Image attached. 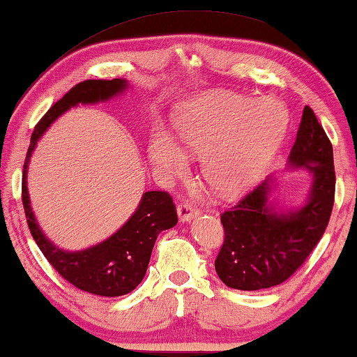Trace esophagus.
<instances>
[{"mask_svg":"<svg viewBox=\"0 0 357 357\" xmlns=\"http://www.w3.org/2000/svg\"><path fill=\"white\" fill-rule=\"evenodd\" d=\"M177 214H178L180 221H182V222H190V221H192V219H195V218L198 216L199 211L193 206V203L185 202V203H180L178 206H177Z\"/></svg>","mask_w":357,"mask_h":357,"instance_id":"esophagus-1","label":"esophagus"}]
</instances>
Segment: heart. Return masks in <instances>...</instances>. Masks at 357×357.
<instances>
[{
  "label": "heart",
  "mask_w": 357,
  "mask_h": 357,
  "mask_svg": "<svg viewBox=\"0 0 357 357\" xmlns=\"http://www.w3.org/2000/svg\"><path fill=\"white\" fill-rule=\"evenodd\" d=\"M286 128L287 115L280 102L218 94L180 115L177 138L185 151L203 154L204 180L219 195L229 197L250 188L261 177ZM183 150L169 135L158 133L151 139L149 158L165 177H180L188 169V155Z\"/></svg>",
  "instance_id": "b5f03b06"
}]
</instances>
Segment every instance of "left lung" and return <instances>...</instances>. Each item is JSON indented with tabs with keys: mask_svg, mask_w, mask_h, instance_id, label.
Here are the masks:
<instances>
[{
	"mask_svg": "<svg viewBox=\"0 0 357 357\" xmlns=\"http://www.w3.org/2000/svg\"><path fill=\"white\" fill-rule=\"evenodd\" d=\"M287 167L310 174V187L301 206L286 208L273 193L278 178L266 180L221 214L224 243L214 261L224 284L260 291L294 275L328 226L335 202L333 148L314 110L304 107Z\"/></svg>",
	"mask_w": 357,
	"mask_h": 357,
	"instance_id": "left-lung-1",
	"label": "left lung"
}]
</instances>
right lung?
Here are the masks:
<instances>
[{"instance_id": "right-lung-1", "label": "right lung", "mask_w": 357, "mask_h": 357, "mask_svg": "<svg viewBox=\"0 0 357 357\" xmlns=\"http://www.w3.org/2000/svg\"><path fill=\"white\" fill-rule=\"evenodd\" d=\"M130 87L126 79H87L66 92L42 116L31 136L22 170V204L33 241L37 242L50 265L77 289L96 296H125L143 281L148 270L151 252L158 236L177 224V211L167 192H146L128 221L115 234L96 245L70 252L55 245L38 226L32 211L27 190V169L37 141L50 128L53 121L71 107L99 104L123 94Z\"/></svg>"}]
</instances>
